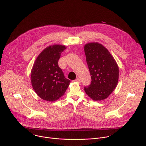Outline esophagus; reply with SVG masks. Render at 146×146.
I'll return each mask as SVG.
<instances>
[{"label":"esophagus","instance_id":"34e87169","mask_svg":"<svg viewBox=\"0 0 146 146\" xmlns=\"http://www.w3.org/2000/svg\"><path fill=\"white\" fill-rule=\"evenodd\" d=\"M74 81L76 82H78V83H80L81 82V81H80V80L78 78H77L76 80H74Z\"/></svg>","mask_w":146,"mask_h":146}]
</instances>
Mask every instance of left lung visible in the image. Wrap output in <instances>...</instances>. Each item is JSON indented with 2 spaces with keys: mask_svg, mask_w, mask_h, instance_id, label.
Masks as SVG:
<instances>
[{
  "mask_svg": "<svg viewBox=\"0 0 146 146\" xmlns=\"http://www.w3.org/2000/svg\"><path fill=\"white\" fill-rule=\"evenodd\" d=\"M84 49L92 80L84 91L95 101L105 99L117 86L118 65L108 49L98 42L88 43Z\"/></svg>",
  "mask_w": 146,
  "mask_h": 146,
  "instance_id": "obj_1",
  "label": "left lung"
}]
</instances>
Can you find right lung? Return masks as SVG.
<instances>
[{"label":"right lung","instance_id":"add662e5","mask_svg":"<svg viewBox=\"0 0 146 146\" xmlns=\"http://www.w3.org/2000/svg\"><path fill=\"white\" fill-rule=\"evenodd\" d=\"M66 47L55 44L44 49L37 57L31 73L32 87L42 99L53 102L65 93L70 81L65 77L58 60Z\"/></svg>","mask_w":146,"mask_h":146}]
</instances>
